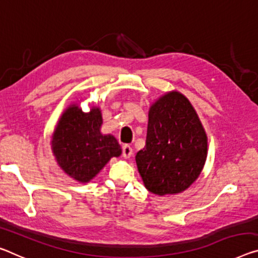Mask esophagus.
Returning a JSON list of instances; mask_svg holds the SVG:
<instances>
[{
    "mask_svg": "<svg viewBox=\"0 0 258 258\" xmlns=\"http://www.w3.org/2000/svg\"><path fill=\"white\" fill-rule=\"evenodd\" d=\"M122 156H123L124 158H130V157H132L133 156L132 146L128 145V144H125V145L122 146Z\"/></svg>",
    "mask_w": 258,
    "mask_h": 258,
    "instance_id": "esophagus-1",
    "label": "esophagus"
}]
</instances>
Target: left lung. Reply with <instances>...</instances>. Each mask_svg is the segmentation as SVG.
I'll list each match as a JSON object with an SVG mask.
<instances>
[{"instance_id": "left-lung-1", "label": "left lung", "mask_w": 258, "mask_h": 258, "mask_svg": "<svg viewBox=\"0 0 258 258\" xmlns=\"http://www.w3.org/2000/svg\"><path fill=\"white\" fill-rule=\"evenodd\" d=\"M207 153V135L187 98L169 92L154 102L145 146L136 154L149 191L159 196L183 191L200 176Z\"/></svg>"}]
</instances>
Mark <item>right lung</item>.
I'll list each match as a JSON object with an SVG mask.
<instances>
[{
	"instance_id": "add662e5",
	"label": "right lung",
	"mask_w": 258,
	"mask_h": 258,
	"mask_svg": "<svg viewBox=\"0 0 258 258\" xmlns=\"http://www.w3.org/2000/svg\"><path fill=\"white\" fill-rule=\"evenodd\" d=\"M99 108L84 113L74 105L62 114L51 140L58 165L74 179H93L112 157L121 154V146L110 135L100 134Z\"/></svg>"
}]
</instances>
